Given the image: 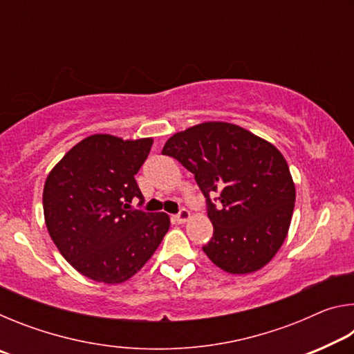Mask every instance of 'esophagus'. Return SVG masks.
Returning <instances> with one entry per match:
<instances>
[{"instance_id": "34e87169", "label": "esophagus", "mask_w": 354, "mask_h": 354, "mask_svg": "<svg viewBox=\"0 0 354 354\" xmlns=\"http://www.w3.org/2000/svg\"><path fill=\"white\" fill-rule=\"evenodd\" d=\"M173 218H175L176 223H179V225L185 223V221L190 218V212L187 211V209H181V211H179L176 215H173Z\"/></svg>"}]
</instances>
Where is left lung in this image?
<instances>
[{
	"label": "left lung",
	"instance_id": "left-lung-1",
	"mask_svg": "<svg viewBox=\"0 0 354 354\" xmlns=\"http://www.w3.org/2000/svg\"><path fill=\"white\" fill-rule=\"evenodd\" d=\"M162 154L194 173L205 195L214 234L203 251L215 266L243 274L272 261L295 206V184L277 147L237 124L206 122L173 134Z\"/></svg>",
	"mask_w": 354,
	"mask_h": 354
}]
</instances>
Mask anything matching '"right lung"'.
I'll list each match as a JSON object with an SVG mask.
<instances>
[{"label":"right lung","instance_id":"obj_1","mask_svg":"<svg viewBox=\"0 0 354 354\" xmlns=\"http://www.w3.org/2000/svg\"><path fill=\"white\" fill-rule=\"evenodd\" d=\"M151 145L153 139L95 134L71 148L48 175V232L84 277L123 283L145 266L169 231L167 214L131 209L133 201H145L134 176Z\"/></svg>","mask_w":354,"mask_h":354}]
</instances>
